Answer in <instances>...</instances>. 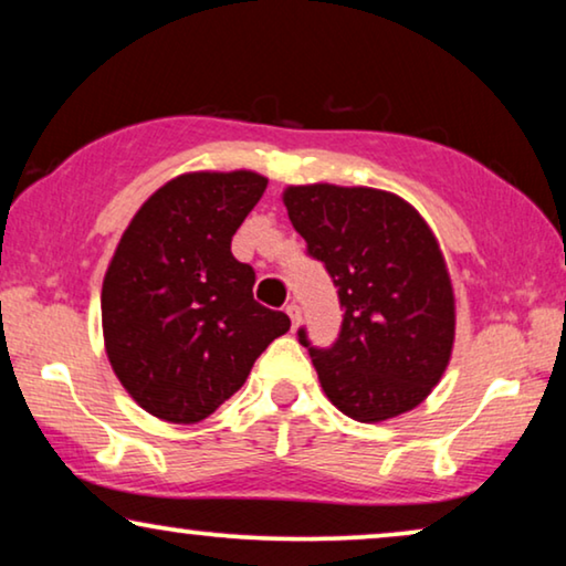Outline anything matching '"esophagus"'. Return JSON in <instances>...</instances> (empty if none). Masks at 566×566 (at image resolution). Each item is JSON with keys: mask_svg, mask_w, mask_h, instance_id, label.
<instances>
[{"mask_svg": "<svg viewBox=\"0 0 566 566\" xmlns=\"http://www.w3.org/2000/svg\"><path fill=\"white\" fill-rule=\"evenodd\" d=\"M285 314L291 316V324H293V327H298V322H301V306H296V304H289V306H285Z\"/></svg>", "mask_w": 566, "mask_h": 566, "instance_id": "obj_1", "label": "esophagus"}]
</instances>
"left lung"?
I'll return each mask as SVG.
<instances>
[{
  "label": "left lung",
  "mask_w": 566,
  "mask_h": 566,
  "mask_svg": "<svg viewBox=\"0 0 566 566\" xmlns=\"http://www.w3.org/2000/svg\"><path fill=\"white\" fill-rule=\"evenodd\" d=\"M283 203L345 308L327 350L298 329L327 399L358 422L415 409L446 374L455 337L451 275L428 221L376 188L291 185Z\"/></svg>",
  "instance_id": "obj_1"
}]
</instances>
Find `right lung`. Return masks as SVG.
<instances>
[{"label":"right lung","mask_w":566,"mask_h":566,"mask_svg":"<svg viewBox=\"0 0 566 566\" xmlns=\"http://www.w3.org/2000/svg\"><path fill=\"white\" fill-rule=\"evenodd\" d=\"M265 188L252 169L185 172L138 208L115 247L103 281L105 353L123 389L159 420H206L291 329L283 312L254 301V270L231 254Z\"/></svg>","instance_id":"add662e5"}]
</instances>
